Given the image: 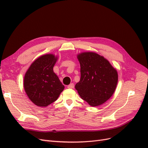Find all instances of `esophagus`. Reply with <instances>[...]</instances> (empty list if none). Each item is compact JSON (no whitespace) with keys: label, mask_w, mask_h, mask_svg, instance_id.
<instances>
[{"label":"esophagus","mask_w":148,"mask_h":148,"mask_svg":"<svg viewBox=\"0 0 148 148\" xmlns=\"http://www.w3.org/2000/svg\"><path fill=\"white\" fill-rule=\"evenodd\" d=\"M74 86H75V85H74V84L73 83H71V84H70L68 86V88H70V89H72V88H74Z\"/></svg>","instance_id":"34e87169"}]
</instances>
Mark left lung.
<instances>
[{"instance_id": "8db88e82", "label": "left lung", "mask_w": 148, "mask_h": 148, "mask_svg": "<svg viewBox=\"0 0 148 148\" xmlns=\"http://www.w3.org/2000/svg\"><path fill=\"white\" fill-rule=\"evenodd\" d=\"M81 78L75 85L82 99L92 106L102 104L112 96L118 82L117 71L109 62L95 52L78 55Z\"/></svg>"}]
</instances>
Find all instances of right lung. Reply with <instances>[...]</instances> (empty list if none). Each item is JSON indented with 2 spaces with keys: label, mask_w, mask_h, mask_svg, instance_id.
<instances>
[{
  "label": "right lung",
  "mask_w": 148,
  "mask_h": 148,
  "mask_svg": "<svg viewBox=\"0 0 148 148\" xmlns=\"http://www.w3.org/2000/svg\"><path fill=\"white\" fill-rule=\"evenodd\" d=\"M57 60L53 54L42 56L31 65L25 75V92L38 106L52 104L64 90V86L53 71Z\"/></svg>",
  "instance_id": "1"
}]
</instances>
